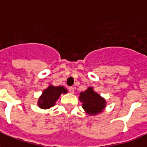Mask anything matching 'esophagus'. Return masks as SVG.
I'll return each mask as SVG.
<instances>
[{"mask_svg": "<svg viewBox=\"0 0 147 147\" xmlns=\"http://www.w3.org/2000/svg\"><path fill=\"white\" fill-rule=\"evenodd\" d=\"M69 90L71 93H74V92H75V88L72 87V86H71V87H69Z\"/></svg>", "mask_w": 147, "mask_h": 147, "instance_id": "obj_1", "label": "esophagus"}]
</instances>
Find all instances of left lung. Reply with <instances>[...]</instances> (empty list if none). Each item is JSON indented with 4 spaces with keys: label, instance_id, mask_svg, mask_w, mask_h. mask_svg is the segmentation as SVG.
<instances>
[{
    "label": "left lung",
    "instance_id": "obj_1",
    "mask_svg": "<svg viewBox=\"0 0 147 147\" xmlns=\"http://www.w3.org/2000/svg\"><path fill=\"white\" fill-rule=\"evenodd\" d=\"M79 100L82 102L84 110L90 116L102 113L106 105L105 98L94 91L92 87H88L86 91L80 92Z\"/></svg>",
    "mask_w": 147,
    "mask_h": 147
}]
</instances>
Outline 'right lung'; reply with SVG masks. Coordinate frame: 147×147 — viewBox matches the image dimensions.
<instances>
[{
    "mask_svg": "<svg viewBox=\"0 0 147 147\" xmlns=\"http://www.w3.org/2000/svg\"><path fill=\"white\" fill-rule=\"evenodd\" d=\"M68 92L67 89L63 86H50L42 92L41 95L38 101V106L43 109H48L55 106V102L60 97L61 94Z\"/></svg>",
    "mask_w": 147,
    "mask_h": 147,
    "instance_id": "obj_1",
    "label": "right lung"
}]
</instances>
